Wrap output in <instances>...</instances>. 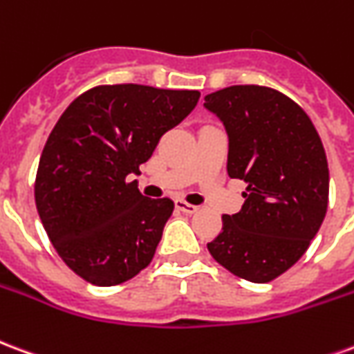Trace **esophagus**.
Masks as SVG:
<instances>
[{"label":"esophagus","mask_w":354,"mask_h":354,"mask_svg":"<svg viewBox=\"0 0 354 354\" xmlns=\"http://www.w3.org/2000/svg\"><path fill=\"white\" fill-rule=\"evenodd\" d=\"M176 208H178V210H182L184 214H195V212L199 210V207H195V205H189V203H185V201H182V199L176 201Z\"/></svg>","instance_id":"obj_1"}]
</instances>
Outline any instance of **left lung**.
I'll return each instance as SVG.
<instances>
[{"instance_id":"8db88e82","label":"left lung","mask_w":354,"mask_h":354,"mask_svg":"<svg viewBox=\"0 0 354 354\" xmlns=\"http://www.w3.org/2000/svg\"><path fill=\"white\" fill-rule=\"evenodd\" d=\"M227 134V174L246 182L245 205L223 214L208 252L250 282H269L309 248L326 216L330 174L311 119L296 102L260 85L205 96Z\"/></svg>"}]
</instances>
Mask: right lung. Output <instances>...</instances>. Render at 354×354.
Segmentation results:
<instances>
[{"label":"right lung","instance_id":"right-lung-1","mask_svg":"<svg viewBox=\"0 0 354 354\" xmlns=\"http://www.w3.org/2000/svg\"><path fill=\"white\" fill-rule=\"evenodd\" d=\"M199 91L104 85L77 96L43 147L35 207L58 256L96 286H115L153 260L170 199L136 187L167 131L189 115Z\"/></svg>","mask_w":354,"mask_h":354}]
</instances>
